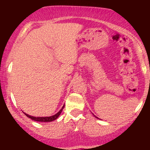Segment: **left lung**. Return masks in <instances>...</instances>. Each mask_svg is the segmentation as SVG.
Masks as SVG:
<instances>
[{
    "label": "left lung",
    "instance_id": "8db88e82",
    "mask_svg": "<svg viewBox=\"0 0 150 150\" xmlns=\"http://www.w3.org/2000/svg\"><path fill=\"white\" fill-rule=\"evenodd\" d=\"M96 117V116H95ZM96 118H97V117H96Z\"/></svg>",
    "mask_w": 150,
    "mask_h": 150
}]
</instances>
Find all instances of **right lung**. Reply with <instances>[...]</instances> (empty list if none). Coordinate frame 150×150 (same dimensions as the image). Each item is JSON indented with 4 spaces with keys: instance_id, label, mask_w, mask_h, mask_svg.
I'll return each instance as SVG.
<instances>
[{
    "instance_id": "1",
    "label": "right lung",
    "mask_w": 150,
    "mask_h": 150,
    "mask_svg": "<svg viewBox=\"0 0 150 150\" xmlns=\"http://www.w3.org/2000/svg\"><path fill=\"white\" fill-rule=\"evenodd\" d=\"M64 108V106L62 107V108L61 110H60L58 112L56 113V114L53 115L52 116H49V117H34V116H31L30 115L27 114V113H25V114L26 115V116H27L28 118H31L32 120H35V121H39V122H51V121H53V120H56V118H58V116H60V114H61V112H62V110H63V108Z\"/></svg>"
}]
</instances>
